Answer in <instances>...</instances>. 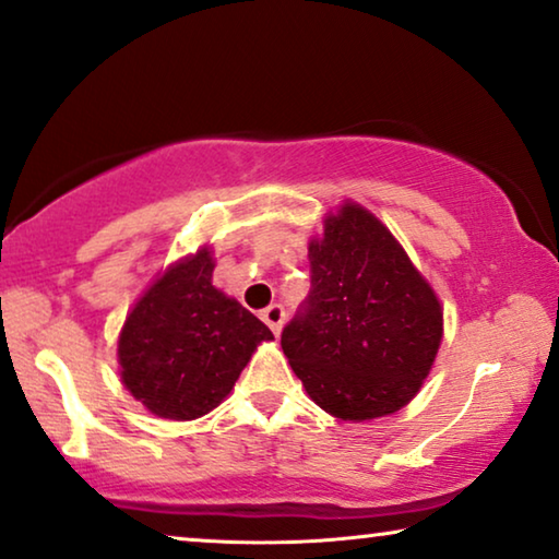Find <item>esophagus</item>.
Masks as SVG:
<instances>
[{"label":"esophagus","mask_w":559,"mask_h":559,"mask_svg":"<svg viewBox=\"0 0 559 559\" xmlns=\"http://www.w3.org/2000/svg\"><path fill=\"white\" fill-rule=\"evenodd\" d=\"M261 319L265 321V326H269L273 333H281V326H283V319H286V311H283L281 304H273L265 308V311L261 313Z\"/></svg>","instance_id":"esophagus-1"}]
</instances>
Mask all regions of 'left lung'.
Masks as SVG:
<instances>
[{
    "label": "left lung",
    "instance_id": "obj_1",
    "mask_svg": "<svg viewBox=\"0 0 559 559\" xmlns=\"http://www.w3.org/2000/svg\"><path fill=\"white\" fill-rule=\"evenodd\" d=\"M311 296L283 329L306 394L341 421H371L419 394L444 336L437 290L384 223L344 200L308 240Z\"/></svg>",
    "mask_w": 559,
    "mask_h": 559
}]
</instances>
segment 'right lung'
<instances>
[{
	"instance_id": "1",
	"label": "right lung",
	"mask_w": 559,
	"mask_h": 559,
	"mask_svg": "<svg viewBox=\"0 0 559 559\" xmlns=\"http://www.w3.org/2000/svg\"><path fill=\"white\" fill-rule=\"evenodd\" d=\"M215 258L200 246L160 271L124 316L118 364L124 389L150 414L193 421L226 402L271 329L213 286Z\"/></svg>"
}]
</instances>
